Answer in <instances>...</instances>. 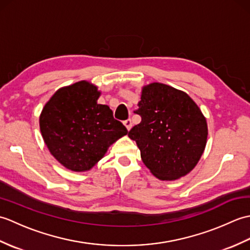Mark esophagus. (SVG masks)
<instances>
[{
    "instance_id": "esophagus-1",
    "label": "esophagus",
    "mask_w": 250,
    "mask_h": 250,
    "mask_svg": "<svg viewBox=\"0 0 250 250\" xmlns=\"http://www.w3.org/2000/svg\"><path fill=\"white\" fill-rule=\"evenodd\" d=\"M124 125H125V128L128 129V131L132 128V120L131 119H126L125 121H124Z\"/></svg>"
}]
</instances>
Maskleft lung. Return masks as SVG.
I'll return each instance as SVG.
<instances>
[{
    "instance_id": "left-lung-1",
    "label": "left lung",
    "mask_w": 250,
    "mask_h": 250,
    "mask_svg": "<svg viewBox=\"0 0 250 250\" xmlns=\"http://www.w3.org/2000/svg\"><path fill=\"white\" fill-rule=\"evenodd\" d=\"M135 114L142 121L129 132L142 160L155 176L174 180L187 175L199 162L207 140V124L189 95L167 84L143 87Z\"/></svg>"
}]
</instances>
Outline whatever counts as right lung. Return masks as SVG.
Masks as SVG:
<instances>
[{"mask_svg": "<svg viewBox=\"0 0 250 250\" xmlns=\"http://www.w3.org/2000/svg\"><path fill=\"white\" fill-rule=\"evenodd\" d=\"M100 94L94 84L82 81L58 90L42 110L40 128L45 144L71 171H88L113 143L128 134L108 106L98 104Z\"/></svg>", "mask_w": 250, "mask_h": 250, "instance_id": "obj_1", "label": "right lung"}]
</instances>
